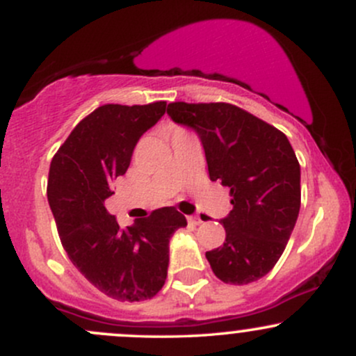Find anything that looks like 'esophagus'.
<instances>
[{"instance_id":"obj_1","label":"esophagus","mask_w":356,"mask_h":356,"mask_svg":"<svg viewBox=\"0 0 356 356\" xmlns=\"http://www.w3.org/2000/svg\"><path fill=\"white\" fill-rule=\"evenodd\" d=\"M187 220H189V224H194V226H197V224L202 222V218L199 214L197 216H189Z\"/></svg>"}]
</instances>
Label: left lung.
Masks as SVG:
<instances>
[{
    "mask_svg": "<svg viewBox=\"0 0 356 356\" xmlns=\"http://www.w3.org/2000/svg\"><path fill=\"white\" fill-rule=\"evenodd\" d=\"M177 125L197 134L211 181L231 191L232 211L220 219L222 246L206 252L229 284L266 276L283 254L300 214L301 170L283 132L231 104H169Z\"/></svg>",
    "mask_w": 356,
    "mask_h": 356,
    "instance_id": "obj_1",
    "label": "left lung"
}]
</instances>
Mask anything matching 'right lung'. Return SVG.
Segmentation results:
<instances>
[{
    "label": "right lung",
    "mask_w": 356,
    "mask_h": 356,
    "mask_svg": "<svg viewBox=\"0 0 356 356\" xmlns=\"http://www.w3.org/2000/svg\"><path fill=\"white\" fill-rule=\"evenodd\" d=\"M164 113L165 102L99 107L73 129L50 165L48 204L65 251L90 283L118 301L150 300L161 291L170 238L187 226L175 207H162L127 227L105 209L138 138Z\"/></svg>",
    "instance_id": "obj_1"
}]
</instances>
